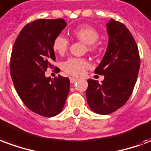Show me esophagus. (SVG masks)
Segmentation results:
<instances>
[{
  "label": "esophagus",
  "mask_w": 151,
  "mask_h": 151,
  "mask_svg": "<svg viewBox=\"0 0 151 151\" xmlns=\"http://www.w3.org/2000/svg\"><path fill=\"white\" fill-rule=\"evenodd\" d=\"M70 83H75L76 81H78V79L77 78H70Z\"/></svg>",
  "instance_id": "1"
}]
</instances>
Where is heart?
Masks as SVG:
<instances>
[{
    "label": "heart",
    "instance_id": "1",
    "mask_svg": "<svg viewBox=\"0 0 151 151\" xmlns=\"http://www.w3.org/2000/svg\"><path fill=\"white\" fill-rule=\"evenodd\" d=\"M72 35L77 40L87 45L89 51H95L98 49V44L96 41L99 38V33L90 25L82 24L78 26L72 31ZM70 45L69 40L63 35L56 37L53 41V49L58 54H64ZM88 67V62L84 58H70L63 62L62 69L65 72L72 76L82 75L85 70Z\"/></svg>",
    "mask_w": 151,
    "mask_h": 151
}]
</instances>
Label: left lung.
Returning a JSON list of instances; mask_svg holds the SVG:
<instances>
[{
  "mask_svg": "<svg viewBox=\"0 0 151 151\" xmlns=\"http://www.w3.org/2000/svg\"><path fill=\"white\" fill-rule=\"evenodd\" d=\"M108 48L94 70L104 75L101 83L89 79L87 102L93 112L109 114L125 105L134 90L140 66V57L134 38L127 26L111 19L107 23Z\"/></svg>",
  "mask_w": 151,
  "mask_h": 151,
  "instance_id": "8db88e82",
  "label": "left lung"
}]
</instances>
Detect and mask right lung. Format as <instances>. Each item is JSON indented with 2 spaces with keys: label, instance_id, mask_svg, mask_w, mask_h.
<instances>
[{
  "label": "right lung",
  "instance_id": "obj_1",
  "mask_svg": "<svg viewBox=\"0 0 151 151\" xmlns=\"http://www.w3.org/2000/svg\"><path fill=\"white\" fill-rule=\"evenodd\" d=\"M65 26L61 18L29 22L19 33L11 53L10 73L19 97L28 109L46 118L61 112L70 91L68 78L45 76L48 68L54 67L53 40Z\"/></svg>",
  "mask_w": 151,
  "mask_h": 151
}]
</instances>
